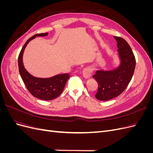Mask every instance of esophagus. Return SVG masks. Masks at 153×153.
<instances>
[{"mask_svg": "<svg viewBox=\"0 0 153 153\" xmlns=\"http://www.w3.org/2000/svg\"><path fill=\"white\" fill-rule=\"evenodd\" d=\"M92 71L90 68H85L83 71V76H84L85 78H89L91 76Z\"/></svg>", "mask_w": 153, "mask_h": 153, "instance_id": "1", "label": "esophagus"}]
</instances>
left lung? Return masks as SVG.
<instances>
[{
  "label": "left lung",
  "mask_w": 153,
  "mask_h": 153,
  "mask_svg": "<svg viewBox=\"0 0 153 153\" xmlns=\"http://www.w3.org/2000/svg\"><path fill=\"white\" fill-rule=\"evenodd\" d=\"M117 43L120 64L112 70H98L92 76L98 84L95 95L101 101L112 100L121 94L130 82L135 68V57L127 41L114 36Z\"/></svg>",
  "instance_id": "1"
}]
</instances>
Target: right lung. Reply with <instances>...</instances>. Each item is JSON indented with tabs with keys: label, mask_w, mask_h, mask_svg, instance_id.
Returning a JSON list of instances; mask_svg holds the SVG:
<instances>
[{
	"label": "right lung",
	"mask_w": 153,
	"mask_h": 153,
	"mask_svg": "<svg viewBox=\"0 0 153 153\" xmlns=\"http://www.w3.org/2000/svg\"><path fill=\"white\" fill-rule=\"evenodd\" d=\"M48 34V32L37 34L30 38L22 48L18 60L20 76L27 89L32 96L42 100H52L57 98L62 93L66 82L70 76L69 74L65 73L47 78H37L31 75L25 69L22 58L26 46L29 41L34 39L36 36H46Z\"/></svg>",
	"instance_id": "right-lung-1"
}]
</instances>
